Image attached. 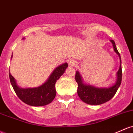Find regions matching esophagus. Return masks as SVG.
<instances>
[{
    "label": "esophagus",
    "instance_id": "34e87169",
    "mask_svg": "<svg viewBox=\"0 0 133 133\" xmlns=\"http://www.w3.org/2000/svg\"><path fill=\"white\" fill-rule=\"evenodd\" d=\"M69 65L71 67H74L76 65V61L74 59H71L69 61Z\"/></svg>",
    "mask_w": 133,
    "mask_h": 133
}]
</instances>
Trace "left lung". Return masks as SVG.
Segmentation results:
<instances>
[{
	"mask_svg": "<svg viewBox=\"0 0 133 133\" xmlns=\"http://www.w3.org/2000/svg\"><path fill=\"white\" fill-rule=\"evenodd\" d=\"M113 45L114 50L120 59V66L117 72V79L114 84L109 87H97L87 84L83 80V77L78 71L76 72L75 79L78 84V95L83 102L89 105L102 104L110 100L115 95L118 88L121 85L122 81V68H121V59L120 54L116 48V43L114 40H110Z\"/></svg>",
	"mask_w": 133,
	"mask_h": 133,
	"instance_id": "8db88e82",
	"label": "left lung"
}]
</instances>
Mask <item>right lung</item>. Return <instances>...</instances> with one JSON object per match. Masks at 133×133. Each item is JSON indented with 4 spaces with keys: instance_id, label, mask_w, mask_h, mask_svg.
<instances>
[{
    "instance_id": "obj_1",
    "label": "right lung",
    "mask_w": 133,
    "mask_h": 133,
    "mask_svg": "<svg viewBox=\"0 0 133 133\" xmlns=\"http://www.w3.org/2000/svg\"><path fill=\"white\" fill-rule=\"evenodd\" d=\"M23 39H24L23 38ZM12 55L11 56V59ZM68 67L67 62L57 67L50 76L42 85L34 88H21L17 85L16 80L9 72V78L13 89L17 97L24 103L34 107H40L49 104L56 95L55 83Z\"/></svg>"
}]
</instances>
